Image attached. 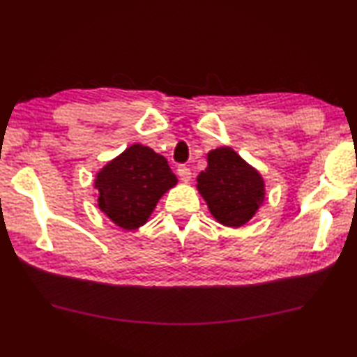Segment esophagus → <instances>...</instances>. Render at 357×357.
I'll list each match as a JSON object with an SVG mask.
<instances>
[{"label": "esophagus", "instance_id": "esophagus-1", "mask_svg": "<svg viewBox=\"0 0 357 357\" xmlns=\"http://www.w3.org/2000/svg\"><path fill=\"white\" fill-rule=\"evenodd\" d=\"M178 175L182 182H190L191 181V170L187 166H179L178 167Z\"/></svg>", "mask_w": 357, "mask_h": 357}]
</instances>
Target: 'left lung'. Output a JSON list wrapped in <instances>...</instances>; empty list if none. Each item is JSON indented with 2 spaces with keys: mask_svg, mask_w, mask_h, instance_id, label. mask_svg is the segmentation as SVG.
<instances>
[{
  "mask_svg": "<svg viewBox=\"0 0 357 357\" xmlns=\"http://www.w3.org/2000/svg\"><path fill=\"white\" fill-rule=\"evenodd\" d=\"M197 190L215 222L227 227L246 225L266 198L261 174L229 146L207 153V167L197 176Z\"/></svg>",
  "mask_w": 357,
  "mask_h": 357,
  "instance_id": "obj_1",
  "label": "left lung"
}]
</instances>
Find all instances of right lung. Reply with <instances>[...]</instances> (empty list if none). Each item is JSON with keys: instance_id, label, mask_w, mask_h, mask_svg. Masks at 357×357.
<instances>
[{"instance_id": "1", "label": "right lung", "mask_w": 357, "mask_h": 357, "mask_svg": "<svg viewBox=\"0 0 357 357\" xmlns=\"http://www.w3.org/2000/svg\"><path fill=\"white\" fill-rule=\"evenodd\" d=\"M178 183L162 154L132 144L96 174L98 207L112 223L134 230L147 223L159 199Z\"/></svg>"}]
</instances>
